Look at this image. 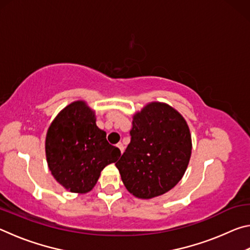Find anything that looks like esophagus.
I'll list each match as a JSON object with an SVG mask.
<instances>
[{"instance_id":"34e87169","label":"esophagus","mask_w":250,"mask_h":250,"mask_svg":"<svg viewBox=\"0 0 250 250\" xmlns=\"http://www.w3.org/2000/svg\"><path fill=\"white\" fill-rule=\"evenodd\" d=\"M117 146H118V147H119V150H120V152H121V153H124V150H125V147H124V145H122V143L120 142V143H118V145H117Z\"/></svg>"}]
</instances>
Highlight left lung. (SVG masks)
<instances>
[{"mask_svg": "<svg viewBox=\"0 0 250 250\" xmlns=\"http://www.w3.org/2000/svg\"><path fill=\"white\" fill-rule=\"evenodd\" d=\"M131 141L116 163L125 188L142 200L163 195L179 183L192 153V138L181 113L153 101L135 112Z\"/></svg>", "mask_w": 250, "mask_h": 250, "instance_id": "obj_1", "label": "left lung"}]
</instances>
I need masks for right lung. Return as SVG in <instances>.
<instances>
[{"instance_id": "obj_1", "label": "right lung", "mask_w": 250, "mask_h": 250, "mask_svg": "<svg viewBox=\"0 0 250 250\" xmlns=\"http://www.w3.org/2000/svg\"><path fill=\"white\" fill-rule=\"evenodd\" d=\"M96 125L95 110L77 100L58 113L46 133V160L52 175L71 193L90 192L100 173L121 155Z\"/></svg>"}]
</instances>
